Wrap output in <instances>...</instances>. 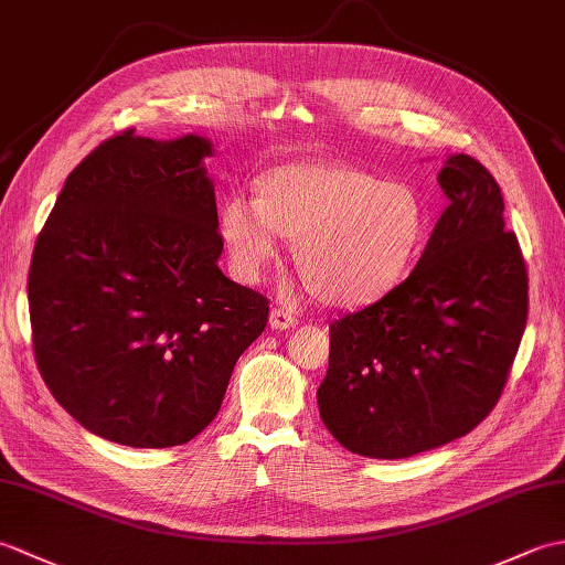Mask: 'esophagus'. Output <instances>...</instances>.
Returning <instances> with one entry per match:
<instances>
[{
	"label": "esophagus",
	"instance_id": "obj_1",
	"mask_svg": "<svg viewBox=\"0 0 565 565\" xmlns=\"http://www.w3.org/2000/svg\"><path fill=\"white\" fill-rule=\"evenodd\" d=\"M298 326V320L289 313V310H284V308H271V313H269V328L271 330H291V328H296Z\"/></svg>",
	"mask_w": 565,
	"mask_h": 565
}]
</instances>
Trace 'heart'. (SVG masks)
Segmentation results:
<instances>
[{
	"instance_id": "b5f03b06",
	"label": "heart",
	"mask_w": 565,
	"mask_h": 565,
	"mask_svg": "<svg viewBox=\"0 0 565 565\" xmlns=\"http://www.w3.org/2000/svg\"><path fill=\"white\" fill-rule=\"evenodd\" d=\"M427 233L415 191L344 164L291 162L257 179V201L225 196L218 237L239 281L264 279L281 235L308 291L328 306L376 301L398 284Z\"/></svg>"
}]
</instances>
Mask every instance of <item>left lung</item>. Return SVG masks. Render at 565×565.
<instances>
[{
	"label": "left lung",
	"mask_w": 565,
	"mask_h": 565,
	"mask_svg": "<svg viewBox=\"0 0 565 565\" xmlns=\"http://www.w3.org/2000/svg\"><path fill=\"white\" fill-rule=\"evenodd\" d=\"M449 199L417 267L330 326L318 411L344 449L407 459L468 435L493 411L526 326V267L481 162L449 154Z\"/></svg>",
	"instance_id": "obj_1"
}]
</instances>
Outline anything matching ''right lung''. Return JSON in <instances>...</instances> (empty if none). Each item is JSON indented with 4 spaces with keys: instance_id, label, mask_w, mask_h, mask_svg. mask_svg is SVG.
Returning a JSON list of instances; mask_svg holds the SVG:
<instances>
[{
    "instance_id": "add662e5",
    "label": "right lung",
    "mask_w": 565,
    "mask_h": 565,
    "mask_svg": "<svg viewBox=\"0 0 565 565\" xmlns=\"http://www.w3.org/2000/svg\"><path fill=\"white\" fill-rule=\"evenodd\" d=\"M213 142L124 130L60 191L29 271L33 352L53 398L136 449L177 447L218 415L269 303L218 267Z\"/></svg>"
}]
</instances>
